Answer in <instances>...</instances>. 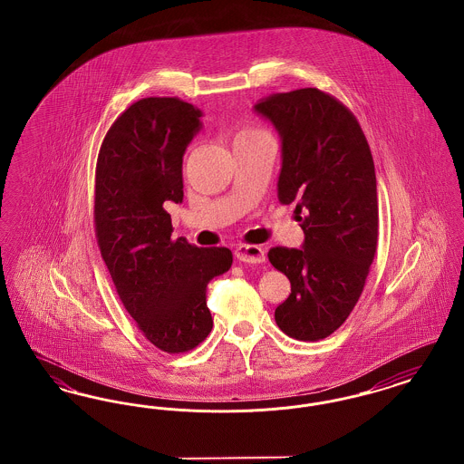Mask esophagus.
<instances>
[{"label":"esophagus","mask_w":464,"mask_h":464,"mask_svg":"<svg viewBox=\"0 0 464 464\" xmlns=\"http://www.w3.org/2000/svg\"><path fill=\"white\" fill-rule=\"evenodd\" d=\"M235 256L238 261L248 263V265H259L265 261V248L259 245H246L242 243L235 248Z\"/></svg>","instance_id":"esophagus-1"}]
</instances>
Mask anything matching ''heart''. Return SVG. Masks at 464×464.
<instances>
[{
  "mask_svg": "<svg viewBox=\"0 0 464 464\" xmlns=\"http://www.w3.org/2000/svg\"><path fill=\"white\" fill-rule=\"evenodd\" d=\"M267 133L263 130L261 127H256L252 123H243L237 132H235V139H233V146L235 144H240V142H246V140H254V139H259V137H266Z\"/></svg>",
  "mask_w": 464,
  "mask_h": 464,
  "instance_id": "heart-1",
  "label": "heart"
}]
</instances>
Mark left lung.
Wrapping results in <instances>:
<instances>
[{
  "label": "left lung",
  "instance_id": "obj_1",
  "mask_svg": "<svg viewBox=\"0 0 464 464\" xmlns=\"http://www.w3.org/2000/svg\"><path fill=\"white\" fill-rule=\"evenodd\" d=\"M256 111L280 133L278 199L297 201L304 231L303 248L267 252L269 263L290 280V294L275 309V320L288 337L320 341L346 322L374 261V160L353 112L331 93H275Z\"/></svg>",
  "mask_w": 464,
  "mask_h": 464
}]
</instances>
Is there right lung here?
<instances>
[{
  "instance_id": "obj_1",
  "label": "right lung",
  "mask_w": 464,
  "mask_h": 464,
  "mask_svg": "<svg viewBox=\"0 0 464 464\" xmlns=\"http://www.w3.org/2000/svg\"><path fill=\"white\" fill-rule=\"evenodd\" d=\"M201 111L146 97L106 133L95 167L93 222L114 288L139 331L165 353H186L212 331L207 284L226 273V246L172 240L165 201H182V156Z\"/></svg>"
}]
</instances>
